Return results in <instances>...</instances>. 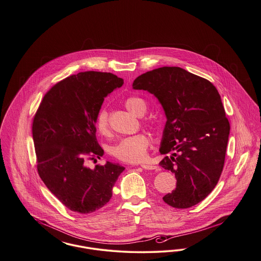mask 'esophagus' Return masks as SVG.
Returning <instances> with one entry per match:
<instances>
[{"label":"esophagus","mask_w":261,"mask_h":261,"mask_svg":"<svg viewBox=\"0 0 261 261\" xmlns=\"http://www.w3.org/2000/svg\"><path fill=\"white\" fill-rule=\"evenodd\" d=\"M141 167L147 170H158V166L155 165H150V164H141Z\"/></svg>","instance_id":"34e87169"}]
</instances>
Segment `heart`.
<instances>
[{
    "instance_id": "obj_1",
    "label": "heart",
    "mask_w": 261,
    "mask_h": 261,
    "mask_svg": "<svg viewBox=\"0 0 261 261\" xmlns=\"http://www.w3.org/2000/svg\"><path fill=\"white\" fill-rule=\"evenodd\" d=\"M125 108L137 116H143L148 110L146 101L139 97H128L124 100ZM95 127L101 136L111 134V125L109 112L105 108H100L95 116ZM149 138L145 133H139L133 136L119 140L111 149L112 155L118 161L128 163L143 162L148 154Z\"/></svg>"
}]
</instances>
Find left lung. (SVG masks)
I'll return each mask as SVG.
<instances>
[{"instance_id":"left-lung-1","label":"left lung","mask_w":261,"mask_h":261,"mask_svg":"<svg viewBox=\"0 0 261 261\" xmlns=\"http://www.w3.org/2000/svg\"><path fill=\"white\" fill-rule=\"evenodd\" d=\"M133 88L153 94L167 118L160 149L166 155L160 165L175 174L177 184L162 199L175 208L196 205L211 194L223 170L230 123L217 89L176 66L140 75Z\"/></svg>"}]
</instances>
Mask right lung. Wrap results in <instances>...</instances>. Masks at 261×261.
<instances>
[{
	"label": "right lung",
	"mask_w": 261,
	"mask_h": 261,
	"mask_svg": "<svg viewBox=\"0 0 261 261\" xmlns=\"http://www.w3.org/2000/svg\"><path fill=\"white\" fill-rule=\"evenodd\" d=\"M123 79L99 71L66 77L45 94L32 123L37 171L53 195L68 210L81 214L99 211L112 196L124 170L108 162L86 166L103 154L96 137L95 116L105 97Z\"/></svg>",
	"instance_id": "add662e5"
}]
</instances>
